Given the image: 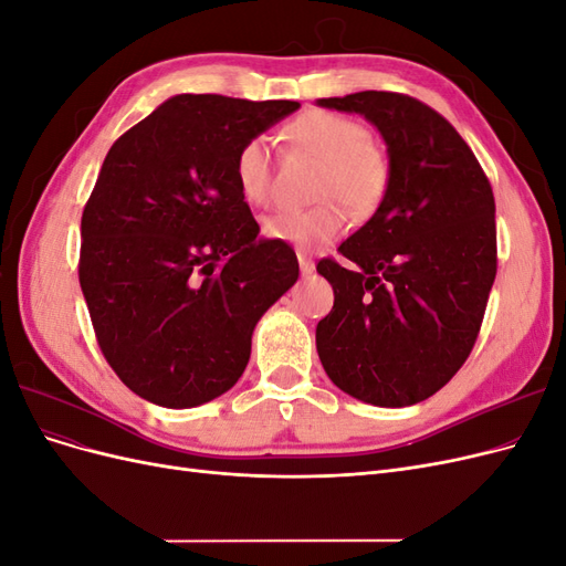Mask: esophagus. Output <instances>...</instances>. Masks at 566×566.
I'll return each mask as SVG.
<instances>
[{
    "label": "esophagus",
    "instance_id": "34e87169",
    "mask_svg": "<svg viewBox=\"0 0 566 566\" xmlns=\"http://www.w3.org/2000/svg\"><path fill=\"white\" fill-rule=\"evenodd\" d=\"M297 260H300V271L304 273V276H310V273H314L316 264H314L312 256H306V254H297Z\"/></svg>",
    "mask_w": 566,
    "mask_h": 566
}]
</instances>
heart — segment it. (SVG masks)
<instances>
[{"label":"heart","instance_id":"obj_1","mask_svg":"<svg viewBox=\"0 0 566 566\" xmlns=\"http://www.w3.org/2000/svg\"><path fill=\"white\" fill-rule=\"evenodd\" d=\"M290 148L321 163L314 198L323 200L310 210H279L262 221L271 241L300 250H316L333 243L347 227V212L368 217L387 196L391 167L385 150L370 142L368 129L354 117L333 111H306L287 123ZM238 193L250 205H266L273 191V160L264 136H252L233 158ZM343 203L339 206L338 202Z\"/></svg>","mask_w":566,"mask_h":566}]
</instances>
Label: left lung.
<instances>
[{
    "mask_svg": "<svg viewBox=\"0 0 566 566\" xmlns=\"http://www.w3.org/2000/svg\"><path fill=\"white\" fill-rule=\"evenodd\" d=\"M364 115L389 153L380 208L316 271L333 312L316 325L318 358L349 397L401 408L430 399L470 356L495 256V202L472 148L447 117L397 92L318 98Z\"/></svg>",
    "mask_w": 566,
    "mask_h": 566,
    "instance_id": "8db88e82",
    "label": "left lung"
}]
</instances>
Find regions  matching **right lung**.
Here are the masks:
<instances>
[{"label":"right lung","mask_w":566,"mask_h":566,"mask_svg":"<svg viewBox=\"0 0 566 566\" xmlns=\"http://www.w3.org/2000/svg\"><path fill=\"white\" fill-rule=\"evenodd\" d=\"M297 108L179 94L111 146L82 212L80 285L101 352L142 399L193 408L229 391L256 321L295 285V250L256 238L233 158Z\"/></svg>","instance_id":"add662e5"}]
</instances>
